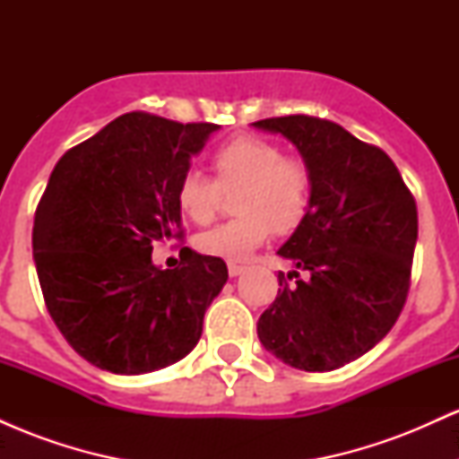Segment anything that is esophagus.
<instances>
[{"label":"esophagus","mask_w":459,"mask_h":459,"mask_svg":"<svg viewBox=\"0 0 459 459\" xmlns=\"http://www.w3.org/2000/svg\"><path fill=\"white\" fill-rule=\"evenodd\" d=\"M246 272V267L244 265H237V263H229V273L233 278H237V276H241V273Z\"/></svg>","instance_id":"esophagus-1"}]
</instances>
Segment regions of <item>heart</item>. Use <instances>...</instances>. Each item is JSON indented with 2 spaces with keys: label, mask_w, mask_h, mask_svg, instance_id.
Wrapping results in <instances>:
<instances>
[{
  "label": "heart",
  "mask_w": 459,
  "mask_h": 459,
  "mask_svg": "<svg viewBox=\"0 0 459 459\" xmlns=\"http://www.w3.org/2000/svg\"><path fill=\"white\" fill-rule=\"evenodd\" d=\"M215 181L203 172H187L177 186V204L192 222L209 224L222 204V192H235L239 218L196 237L207 256L246 261L270 233H293L307 218L310 170L304 161L284 155L282 146L263 138H235L212 157Z\"/></svg>",
  "instance_id": "obj_1"
}]
</instances>
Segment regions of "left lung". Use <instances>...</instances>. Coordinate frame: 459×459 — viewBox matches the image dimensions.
Wrapping results in <instances>:
<instances>
[{"label":"left lung","mask_w":459,"mask_h":459,"mask_svg":"<svg viewBox=\"0 0 459 459\" xmlns=\"http://www.w3.org/2000/svg\"><path fill=\"white\" fill-rule=\"evenodd\" d=\"M252 127L291 142L313 181L307 218L278 250L297 284L278 273L282 289L256 332L284 365L332 371L380 343L402 313L419 235L414 196L386 152L341 125L296 114Z\"/></svg>","instance_id":"1"}]
</instances>
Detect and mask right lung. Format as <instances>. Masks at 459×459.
Listing matches in <instances>:
<instances>
[{
    "label": "right lung",
    "mask_w": 459,
    "mask_h": 459,
    "mask_svg": "<svg viewBox=\"0 0 459 459\" xmlns=\"http://www.w3.org/2000/svg\"><path fill=\"white\" fill-rule=\"evenodd\" d=\"M218 129L131 112L56 163L31 247L51 319L91 365L140 376L196 347L226 263L186 247L161 270L151 255L183 237L177 186Z\"/></svg>",
    "instance_id": "add662e5"
}]
</instances>
